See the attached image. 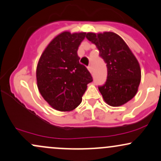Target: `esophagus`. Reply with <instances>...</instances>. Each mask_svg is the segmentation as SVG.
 I'll list each match as a JSON object with an SVG mask.
<instances>
[{
    "label": "esophagus",
    "instance_id": "34e87169",
    "mask_svg": "<svg viewBox=\"0 0 161 161\" xmlns=\"http://www.w3.org/2000/svg\"><path fill=\"white\" fill-rule=\"evenodd\" d=\"M87 69H88V70H89V71H90V73H92V66L91 65H89L88 67H87Z\"/></svg>",
    "mask_w": 161,
    "mask_h": 161
}]
</instances>
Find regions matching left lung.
<instances>
[{"mask_svg": "<svg viewBox=\"0 0 161 161\" xmlns=\"http://www.w3.org/2000/svg\"><path fill=\"white\" fill-rule=\"evenodd\" d=\"M86 37L96 45L106 63L107 80L99 90L111 106H120L136 94L141 80L139 64L126 43L113 32L87 33Z\"/></svg>", "mask_w": 161, "mask_h": 161, "instance_id": "1", "label": "left lung"}]
</instances>
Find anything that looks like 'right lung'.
<instances>
[{
	"instance_id": "add662e5",
	"label": "right lung",
	"mask_w": 161,
	"mask_h": 161,
	"mask_svg": "<svg viewBox=\"0 0 161 161\" xmlns=\"http://www.w3.org/2000/svg\"><path fill=\"white\" fill-rule=\"evenodd\" d=\"M86 33L65 31L53 40L41 55L36 76L37 87L43 99L61 111L80 105L86 85L92 81L90 71L79 62V45Z\"/></svg>"
}]
</instances>
